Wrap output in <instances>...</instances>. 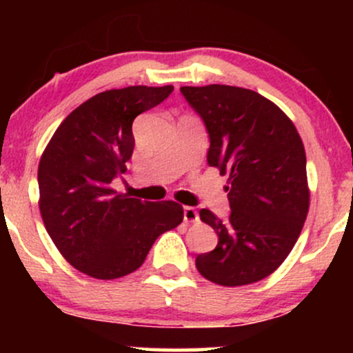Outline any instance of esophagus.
<instances>
[{
  "label": "esophagus",
  "mask_w": 353,
  "mask_h": 353,
  "mask_svg": "<svg viewBox=\"0 0 353 353\" xmlns=\"http://www.w3.org/2000/svg\"><path fill=\"white\" fill-rule=\"evenodd\" d=\"M184 221L185 222H197V221H199V214H197V210L194 208H190V205H185V208H184Z\"/></svg>",
  "instance_id": "34e87169"
}]
</instances>
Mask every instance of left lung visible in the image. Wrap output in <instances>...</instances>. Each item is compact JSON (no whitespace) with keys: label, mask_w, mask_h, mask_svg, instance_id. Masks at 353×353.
<instances>
[{"label":"left lung","mask_w":353,"mask_h":353,"mask_svg":"<svg viewBox=\"0 0 353 353\" xmlns=\"http://www.w3.org/2000/svg\"><path fill=\"white\" fill-rule=\"evenodd\" d=\"M181 92L209 132V165L229 174V219L199 210L219 242L197 255V270L225 287L262 281L294 249L309 212L301 136L281 108L250 89L209 84Z\"/></svg>","instance_id":"obj_1"}]
</instances>
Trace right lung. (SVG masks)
<instances>
[{"label": "right lung", "mask_w": 353, "mask_h": 353, "mask_svg": "<svg viewBox=\"0 0 353 353\" xmlns=\"http://www.w3.org/2000/svg\"><path fill=\"white\" fill-rule=\"evenodd\" d=\"M172 86L109 89L76 108L52 134L38 168L39 210L58 250L79 272L111 281L134 272L161 234L181 224L182 205L116 194L134 149L132 121Z\"/></svg>", "instance_id": "right-lung-1"}]
</instances>
